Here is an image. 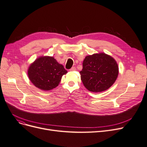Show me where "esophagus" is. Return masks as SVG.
I'll list each match as a JSON object with an SVG mask.
<instances>
[{
  "label": "esophagus",
  "instance_id": "esophagus-1",
  "mask_svg": "<svg viewBox=\"0 0 147 147\" xmlns=\"http://www.w3.org/2000/svg\"><path fill=\"white\" fill-rule=\"evenodd\" d=\"M76 67H73L71 69H69V71H76Z\"/></svg>",
  "mask_w": 147,
  "mask_h": 147
}]
</instances>
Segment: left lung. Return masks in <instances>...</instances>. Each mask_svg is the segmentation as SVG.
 Instances as JSON below:
<instances>
[{
  "label": "left lung",
  "mask_w": 147,
  "mask_h": 147,
  "mask_svg": "<svg viewBox=\"0 0 147 147\" xmlns=\"http://www.w3.org/2000/svg\"><path fill=\"white\" fill-rule=\"evenodd\" d=\"M81 80L89 91L99 92L109 89L118 75L117 62L105 53L87 56L80 71Z\"/></svg>",
  "instance_id": "8db88e82"
}]
</instances>
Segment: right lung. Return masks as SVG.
<instances>
[{"label":"right lung","mask_w":147,"mask_h":147,"mask_svg":"<svg viewBox=\"0 0 147 147\" xmlns=\"http://www.w3.org/2000/svg\"><path fill=\"white\" fill-rule=\"evenodd\" d=\"M67 73L63 66L53 57L42 56L30 65L28 76L36 87L49 91L58 86L62 76Z\"/></svg>","instance_id":"right-lung-1"}]
</instances>
